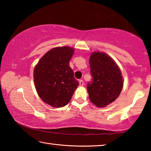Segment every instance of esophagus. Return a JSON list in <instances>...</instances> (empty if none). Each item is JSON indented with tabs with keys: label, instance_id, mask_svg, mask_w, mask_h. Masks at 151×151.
Listing matches in <instances>:
<instances>
[{
	"label": "esophagus",
	"instance_id": "34e87169",
	"mask_svg": "<svg viewBox=\"0 0 151 151\" xmlns=\"http://www.w3.org/2000/svg\"><path fill=\"white\" fill-rule=\"evenodd\" d=\"M84 85V81L83 80H80L79 81V86H83Z\"/></svg>",
	"mask_w": 151,
	"mask_h": 151
}]
</instances>
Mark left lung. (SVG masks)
Wrapping results in <instances>:
<instances>
[{"mask_svg":"<svg viewBox=\"0 0 151 151\" xmlns=\"http://www.w3.org/2000/svg\"><path fill=\"white\" fill-rule=\"evenodd\" d=\"M92 81L87 84L91 101L98 107L118 98L123 86L121 72L114 60L104 52H94L89 59Z\"/></svg>","mask_w":151,"mask_h":151,"instance_id":"8db88e82","label":"left lung"}]
</instances>
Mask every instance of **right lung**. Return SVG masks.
Wrapping results in <instances>:
<instances>
[{
	"instance_id": "1",
	"label": "right lung",
	"mask_w": 151,
	"mask_h": 151,
	"mask_svg": "<svg viewBox=\"0 0 151 151\" xmlns=\"http://www.w3.org/2000/svg\"><path fill=\"white\" fill-rule=\"evenodd\" d=\"M73 54V48L56 47L48 51L35 66L33 76L37 93L51 106L66 105L79 85L69 66Z\"/></svg>"
}]
</instances>
